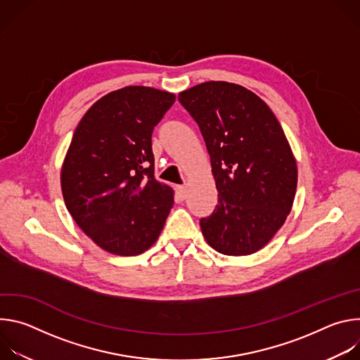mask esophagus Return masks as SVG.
Segmentation results:
<instances>
[{"mask_svg":"<svg viewBox=\"0 0 360 360\" xmlns=\"http://www.w3.org/2000/svg\"><path fill=\"white\" fill-rule=\"evenodd\" d=\"M176 189H178V195H179V198H181V199H185V198H186V195H188V189H186V186L181 185V186H178Z\"/></svg>","mask_w":360,"mask_h":360,"instance_id":"esophagus-1","label":"esophagus"}]
</instances>
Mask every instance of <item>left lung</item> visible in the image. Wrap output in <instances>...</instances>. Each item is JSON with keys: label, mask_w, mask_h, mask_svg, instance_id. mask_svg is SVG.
<instances>
[{"label": "left lung", "mask_w": 360, "mask_h": 360, "mask_svg": "<svg viewBox=\"0 0 360 360\" xmlns=\"http://www.w3.org/2000/svg\"><path fill=\"white\" fill-rule=\"evenodd\" d=\"M211 157L218 203L200 219L217 252L245 256L262 249L293 205L297 167L266 102L242 85L208 81L179 92Z\"/></svg>", "instance_id": "obj_1"}]
</instances>
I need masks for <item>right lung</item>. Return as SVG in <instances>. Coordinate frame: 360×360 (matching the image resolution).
<instances>
[{
	"instance_id": "obj_1",
	"label": "right lung",
	"mask_w": 360,
	"mask_h": 360,
	"mask_svg": "<svg viewBox=\"0 0 360 360\" xmlns=\"http://www.w3.org/2000/svg\"><path fill=\"white\" fill-rule=\"evenodd\" d=\"M175 94L131 85L112 91L79 121L61 168L65 207L99 248L134 256L157 242L174 189L153 176L152 131Z\"/></svg>"
}]
</instances>
